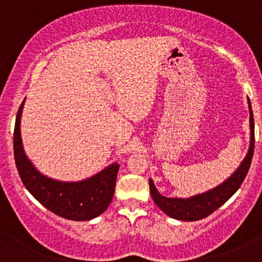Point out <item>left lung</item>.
Segmentation results:
<instances>
[{"instance_id":"left-lung-1","label":"left lung","mask_w":262,"mask_h":262,"mask_svg":"<svg viewBox=\"0 0 262 262\" xmlns=\"http://www.w3.org/2000/svg\"><path fill=\"white\" fill-rule=\"evenodd\" d=\"M247 103H249L250 112L249 150H247L246 156L244 157L241 164L235 170V172L231 176L227 177L224 182H221L220 185L211 188L209 191L190 196V198H166V196L161 195L159 192V190L155 186L152 180H148L152 200L155 201V204L161 209V211H164L166 215L181 221L201 220V219L207 217L213 211H216L219 207L222 206L238 190V187L244 182L247 172H249L255 147L254 115H252L250 98H247Z\"/></svg>"}]
</instances>
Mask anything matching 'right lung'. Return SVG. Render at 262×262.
Wrapping results in <instances>:
<instances>
[{
  "label": "right lung",
  "mask_w": 262,
  "mask_h": 262,
  "mask_svg": "<svg viewBox=\"0 0 262 262\" xmlns=\"http://www.w3.org/2000/svg\"><path fill=\"white\" fill-rule=\"evenodd\" d=\"M25 100L19 106L13 134L16 167L25 187L42 206L67 220L89 221L100 216L114 198L120 165L112 162L95 175L80 181H61L43 175L24 150L21 117Z\"/></svg>",
  "instance_id": "obj_1"
}]
</instances>
